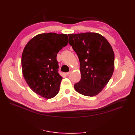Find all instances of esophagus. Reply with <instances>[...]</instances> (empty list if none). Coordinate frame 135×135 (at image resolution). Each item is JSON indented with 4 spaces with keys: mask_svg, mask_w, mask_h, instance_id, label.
Returning <instances> with one entry per match:
<instances>
[{
    "mask_svg": "<svg viewBox=\"0 0 135 135\" xmlns=\"http://www.w3.org/2000/svg\"><path fill=\"white\" fill-rule=\"evenodd\" d=\"M71 71H69V72H68V73H66V75H70V74H71Z\"/></svg>",
    "mask_w": 135,
    "mask_h": 135,
    "instance_id": "34e87169",
    "label": "esophagus"
}]
</instances>
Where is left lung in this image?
<instances>
[{
  "mask_svg": "<svg viewBox=\"0 0 135 135\" xmlns=\"http://www.w3.org/2000/svg\"><path fill=\"white\" fill-rule=\"evenodd\" d=\"M69 44L80 61L81 79L75 91L87 96L99 93L108 84L114 69V54L103 36L95 32L68 34Z\"/></svg>",
  "mask_w": 135,
  "mask_h": 135,
  "instance_id": "8db88e82",
  "label": "left lung"
}]
</instances>
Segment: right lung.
Here are the masks:
<instances>
[{
	"mask_svg": "<svg viewBox=\"0 0 135 135\" xmlns=\"http://www.w3.org/2000/svg\"><path fill=\"white\" fill-rule=\"evenodd\" d=\"M68 42L66 34L49 32L36 35L24 48L21 59L23 75L38 95L46 99L57 95L62 77L59 73L57 54Z\"/></svg>",
	"mask_w": 135,
	"mask_h": 135,
	"instance_id": "right-lung-1",
	"label": "right lung"
}]
</instances>
